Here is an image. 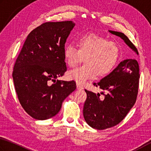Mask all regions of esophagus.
Wrapping results in <instances>:
<instances>
[{
    "mask_svg": "<svg viewBox=\"0 0 151 151\" xmlns=\"http://www.w3.org/2000/svg\"><path fill=\"white\" fill-rule=\"evenodd\" d=\"M77 89H83V88L80 85V84L77 83Z\"/></svg>",
    "mask_w": 151,
    "mask_h": 151,
    "instance_id": "34e87169",
    "label": "esophagus"
}]
</instances>
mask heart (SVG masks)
Returning <instances> with one entry per match:
<instances>
[{
	"label": "heart",
	"instance_id": "1",
	"mask_svg": "<svg viewBox=\"0 0 151 151\" xmlns=\"http://www.w3.org/2000/svg\"><path fill=\"white\" fill-rule=\"evenodd\" d=\"M78 49L68 45L63 51L65 62L73 68L83 61L85 64L68 73L70 80L83 84L96 77H105L114 70L118 62L120 49L115 42L95 33L83 34L76 40Z\"/></svg>",
	"mask_w": 151,
	"mask_h": 151
}]
</instances>
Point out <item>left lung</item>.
<instances>
[{
	"instance_id": "left-lung-1",
	"label": "left lung",
	"mask_w": 151,
	"mask_h": 151,
	"mask_svg": "<svg viewBox=\"0 0 151 151\" xmlns=\"http://www.w3.org/2000/svg\"><path fill=\"white\" fill-rule=\"evenodd\" d=\"M121 37L139 54L137 47L125 34L109 30ZM140 78L139 66L136 60H125L111 73L97 83L103 91L96 94L85 89L87 99L83 109L86 123L92 128L103 130L117 125L126 117L137 100Z\"/></svg>"
}]
</instances>
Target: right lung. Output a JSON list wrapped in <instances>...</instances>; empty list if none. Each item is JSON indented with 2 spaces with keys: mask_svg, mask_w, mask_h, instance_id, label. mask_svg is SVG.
I'll list each match as a JSON object with an SVG mask.
<instances>
[{
  "mask_svg": "<svg viewBox=\"0 0 151 151\" xmlns=\"http://www.w3.org/2000/svg\"><path fill=\"white\" fill-rule=\"evenodd\" d=\"M74 26L71 21L42 24L28 34L16 60V93L23 109L35 119L58 114L63 100L76 89L74 81L55 80L67 71L63 51Z\"/></svg>",
  "mask_w": 151,
  "mask_h": 151,
  "instance_id": "right-lung-1",
  "label": "right lung"
}]
</instances>
